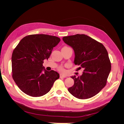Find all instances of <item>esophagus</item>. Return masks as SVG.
<instances>
[{"label": "esophagus", "mask_w": 124, "mask_h": 124, "mask_svg": "<svg viewBox=\"0 0 124 124\" xmlns=\"http://www.w3.org/2000/svg\"><path fill=\"white\" fill-rule=\"evenodd\" d=\"M60 77L64 78H66V77H67V76H66L65 74H63V73H61V74H60Z\"/></svg>", "instance_id": "esophagus-1"}]
</instances>
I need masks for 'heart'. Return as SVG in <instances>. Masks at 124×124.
<instances>
[{"mask_svg":"<svg viewBox=\"0 0 124 124\" xmlns=\"http://www.w3.org/2000/svg\"><path fill=\"white\" fill-rule=\"evenodd\" d=\"M60 69L62 70H63V69L62 68V67H61V68H60Z\"/></svg>","mask_w":124,"mask_h":124,"instance_id":"obj_1","label":"heart"}]
</instances>
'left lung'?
I'll list each match as a JSON object with an SVG mask.
<instances>
[{
  "label": "left lung",
  "mask_w": 124,
  "mask_h": 124,
  "mask_svg": "<svg viewBox=\"0 0 124 124\" xmlns=\"http://www.w3.org/2000/svg\"><path fill=\"white\" fill-rule=\"evenodd\" d=\"M62 40L74 50V64L84 69L82 76L71 77L74 83L68 88L69 92L81 99L95 96L106 86L111 69L106 47L84 34L64 37Z\"/></svg>",
  "instance_id": "1"
}]
</instances>
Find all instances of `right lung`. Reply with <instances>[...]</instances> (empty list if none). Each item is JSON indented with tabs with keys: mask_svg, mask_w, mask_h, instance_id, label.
I'll list each match as a JSON object with an SVG mask.
<instances>
[{
	"mask_svg": "<svg viewBox=\"0 0 124 124\" xmlns=\"http://www.w3.org/2000/svg\"><path fill=\"white\" fill-rule=\"evenodd\" d=\"M58 37L44 34L25 37L13 50L12 78L21 91L32 97H40L49 92L59 78L56 71H48L43 66L53 47L60 42Z\"/></svg>",
	"mask_w": 124,
	"mask_h": 124,
	"instance_id": "add662e5",
	"label": "right lung"
}]
</instances>
